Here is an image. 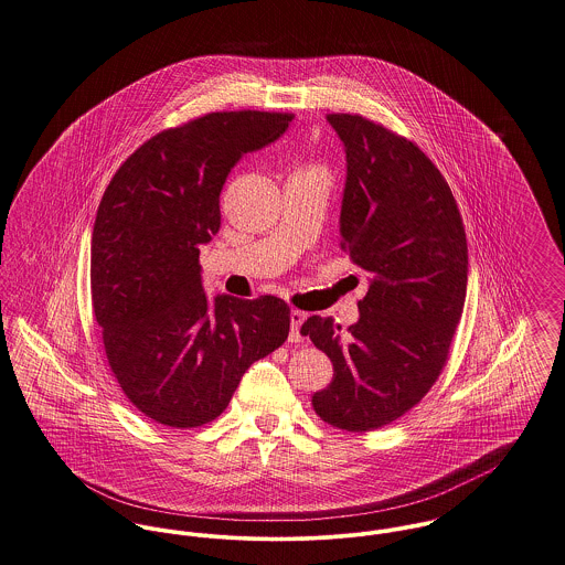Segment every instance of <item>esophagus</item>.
I'll use <instances>...</instances> for the list:
<instances>
[{"label":"esophagus","mask_w":565,"mask_h":565,"mask_svg":"<svg viewBox=\"0 0 565 565\" xmlns=\"http://www.w3.org/2000/svg\"><path fill=\"white\" fill-rule=\"evenodd\" d=\"M305 313L301 309L290 311V342H301V324H303Z\"/></svg>","instance_id":"1"}]
</instances>
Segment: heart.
Segmentation results:
<instances>
[{"instance_id": "obj_1", "label": "heart", "mask_w": 565, "mask_h": 565, "mask_svg": "<svg viewBox=\"0 0 565 565\" xmlns=\"http://www.w3.org/2000/svg\"><path fill=\"white\" fill-rule=\"evenodd\" d=\"M309 172H316V174L327 175V174H324V170H320V168H311V170H309Z\"/></svg>"}]
</instances>
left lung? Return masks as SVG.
<instances>
[{"instance_id": "left-lung-1", "label": "left lung", "mask_w": 565, "mask_h": 565, "mask_svg": "<svg viewBox=\"0 0 565 565\" xmlns=\"http://www.w3.org/2000/svg\"><path fill=\"white\" fill-rule=\"evenodd\" d=\"M327 120L347 148L340 247L372 281L348 333L322 316L301 327L333 363L311 406L333 428L372 433L419 404L449 359L467 299V234L417 143L359 114Z\"/></svg>"}]
</instances>
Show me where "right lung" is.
I'll list each match as a JSON object with an SVG mask.
<instances>
[{"instance_id":"right-lung-1","label":"right lung","mask_w":565,"mask_h":565,"mask_svg":"<svg viewBox=\"0 0 565 565\" xmlns=\"http://www.w3.org/2000/svg\"><path fill=\"white\" fill-rule=\"evenodd\" d=\"M292 118L213 111L161 130L103 193L92 232V307L118 385L154 424L213 422L249 365L288 338L290 307L277 297L206 299L200 245L218 232L230 170L281 137Z\"/></svg>"}]
</instances>
